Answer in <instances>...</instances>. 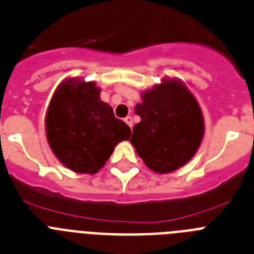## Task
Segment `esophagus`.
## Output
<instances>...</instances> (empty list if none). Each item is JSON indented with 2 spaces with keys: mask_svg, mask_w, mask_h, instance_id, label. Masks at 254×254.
Listing matches in <instances>:
<instances>
[{
  "mask_svg": "<svg viewBox=\"0 0 254 254\" xmlns=\"http://www.w3.org/2000/svg\"><path fill=\"white\" fill-rule=\"evenodd\" d=\"M125 122L127 123V125H128L129 127H131V128H132V126H133V121H132V117H131V116H127V117H126V118H125Z\"/></svg>",
  "mask_w": 254,
  "mask_h": 254,
  "instance_id": "1",
  "label": "esophagus"
}]
</instances>
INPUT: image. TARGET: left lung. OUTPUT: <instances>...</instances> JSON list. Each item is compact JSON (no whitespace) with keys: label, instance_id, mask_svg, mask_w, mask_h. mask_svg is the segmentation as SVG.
<instances>
[{"label":"left lung","instance_id":"8db88e82","mask_svg":"<svg viewBox=\"0 0 254 254\" xmlns=\"http://www.w3.org/2000/svg\"><path fill=\"white\" fill-rule=\"evenodd\" d=\"M135 113L141 121L129 141L154 172L176 171L196 153L204 123L195 97L183 83L171 79L144 92Z\"/></svg>","mask_w":254,"mask_h":254}]
</instances>
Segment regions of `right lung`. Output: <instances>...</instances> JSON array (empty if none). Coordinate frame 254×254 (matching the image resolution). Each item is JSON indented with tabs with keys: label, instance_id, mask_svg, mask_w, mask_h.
I'll list each match as a JSON object with an SVG mask.
<instances>
[{
	"label": "right lung",
	"instance_id": "right-lung-1",
	"mask_svg": "<svg viewBox=\"0 0 254 254\" xmlns=\"http://www.w3.org/2000/svg\"><path fill=\"white\" fill-rule=\"evenodd\" d=\"M92 82L69 79L58 88L46 116L50 148L63 164L78 173H96L114 146L128 140L131 128L100 100Z\"/></svg>",
	"mask_w": 254,
	"mask_h": 254
}]
</instances>
